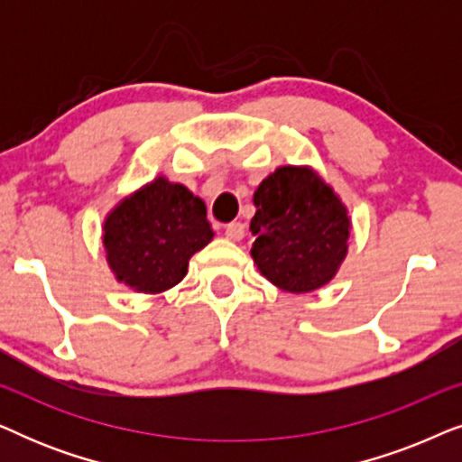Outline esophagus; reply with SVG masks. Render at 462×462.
Wrapping results in <instances>:
<instances>
[{
  "label": "esophagus",
  "instance_id": "obj_1",
  "mask_svg": "<svg viewBox=\"0 0 462 462\" xmlns=\"http://www.w3.org/2000/svg\"><path fill=\"white\" fill-rule=\"evenodd\" d=\"M244 231L245 226L242 223H229L225 226V237L231 242H239V239H244Z\"/></svg>",
  "mask_w": 462,
  "mask_h": 462
}]
</instances>
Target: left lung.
I'll return each mask as SVG.
<instances>
[{
  "instance_id": "obj_1",
  "label": "left lung",
  "mask_w": 462,
  "mask_h": 462,
  "mask_svg": "<svg viewBox=\"0 0 462 462\" xmlns=\"http://www.w3.org/2000/svg\"><path fill=\"white\" fill-rule=\"evenodd\" d=\"M254 206L250 254L273 286L307 294L334 280L349 250L351 218L313 168H277L258 185Z\"/></svg>"
}]
</instances>
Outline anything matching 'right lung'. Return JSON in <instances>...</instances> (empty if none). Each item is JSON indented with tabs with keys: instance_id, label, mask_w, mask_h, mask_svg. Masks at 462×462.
Returning a JSON list of instances; mask_svg holds the SVG:
<instances>
[{
	"instance_id": "add662e5",
	"label": "right lung",
	"mask_w": 462,
	"mask_h": 462,
	"mask_svg": "<svg viewBox=\"0 0 462 462\" xmlns=\"http://www.w3.org/2000/svg\"><path fill=\"white\" fill-rule=\"evenodd\" d=\"M206 204L185 185L157 176L106 214L103 245L117 282L162 294L187 275L189 258L212 242Z\"/></svg>"
}]
</instances>
